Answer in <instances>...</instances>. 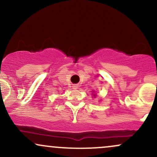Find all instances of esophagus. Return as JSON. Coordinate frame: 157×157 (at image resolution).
<instances>
[{"mask_svg": "<svg viewBox=\"0 0 157 157\" xmlns=\"http://www.w3.org/2000/svg\"><path fill=\"white\" fill-rule=\"evenodd\" d=\"M77 88H78V86H77V85H74V86H73V89H77Z\"/></svg>", "mask_w": 157, "mask_h": 157, "instance_id": "obj_1", "label": "esophagus"}]
</instances>
